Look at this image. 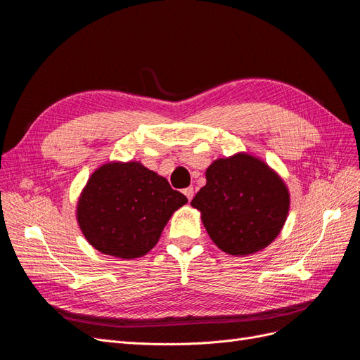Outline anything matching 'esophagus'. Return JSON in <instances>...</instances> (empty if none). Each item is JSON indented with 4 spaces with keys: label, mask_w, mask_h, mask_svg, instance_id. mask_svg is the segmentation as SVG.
<instances>
[{
    "label": "esophagus",
    "mask_w": 360,
    "mask_h": 360,
    "mask_svg": "<svg viewBox=\"0 0 360 360\" xmlns=\"http://www.w3.org/2000/svg\"><path fill=\"white\" fill-rule=\"evenodd\" d=\"M183 193L186 195V198L191 201V200L193 198V188L189 186V188H186V189H183Z\"/></svg>",
    "instance_id": "esophagus-1"
}]
</instances>
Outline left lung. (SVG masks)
I'll list each match as a JSON object with an SVG mask.
<instances>
[{
  "label": "left lung",
  "instance_id": "1",
  "mask_svg": "<svg viewBox=\"0 0 360 360\" xmlns=\"http://www.w3.org/2000/svg\"><path fill=\"white\" fill-rule=\"evenodd\" d=\"M191 205L214 245L230 255H250L275 240L287 221L290 193L267 163L248 153L217 159Z\"/></svg>",
  "mask_w": 360,
  "mask_h": 360
}]
</instances>
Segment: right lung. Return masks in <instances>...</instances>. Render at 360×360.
<instances>
[{
    "label": "right lung",
    "mask_w": 360,
    "mask_h": 360,
    "mask_svg": "<svg viewBox=\"0 0 360 360\" xmlns=\"http://www.w3.org/2000/svg\"><path fill=\"white\" fill-rule=\"evenodd\" d=\"M188 198L139 162L97 168L81 193L76 217L89 243L123 259L153 249L169 217Z\"/></svg>",
    "instance_id": "right-lung-1"
}]
</instances>
